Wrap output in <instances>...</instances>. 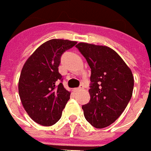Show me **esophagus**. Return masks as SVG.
I'll return each instance as SVG.
<instances>
[{
    "label": "esophagus",
    "mask_w": 151,
    "mask_h": 151,
    "mask_svg": "<svg viewBox=\"0 0 151 151\" xmlns=\"http://www.w3.org/2000/svg\"><path fill=\"white\" fill-rule=\"evenodd\" d=\"M83 88V86L81 85L80 87H79V88H74V89H73V91H74V92H79V91H81V90H82Z\"/></svg>",
    "instance_id": "esophagus-1"
}]
</instances>
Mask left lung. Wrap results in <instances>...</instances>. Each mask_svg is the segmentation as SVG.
<instances>
[{"instance_id":"obj_1","label":"left lung","mask_w":151,"mask_h":151,"mask_svg":"<svg viewBox=\"0 0 151 151\" xmlns=\"http://www.w3.org/2000/svg\"><path fill=\"white\" fill-rule=\"evenodd\" d=\"M76 47L91 68L90 100L82 106L84 117L93 127L105 128L121 115L132 97V72L109 47L80 42Z\"/></svg>"}]
</instances>
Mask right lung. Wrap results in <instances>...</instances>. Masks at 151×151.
Wrapping results in <instances>:
<instances>
[{
  "instance_id": "1",
  "label": "right lung",
  "mask_w": 151,
  "mask_h": 151,
  "mask_svg": "<svg viewBox=\"0 0 151 151\" xmlns=\"http://www.w3.org/2000/svg\"><path fill=\"white\" fill-rule=\"evenodd\" d=\"M76 43L69 40H49L37 48L22 69L19 96L29 116L41 125L51 126L58 122L70 99V92L62 83L58 66L63 52Z\"/></svg>"
}]
</instances>
